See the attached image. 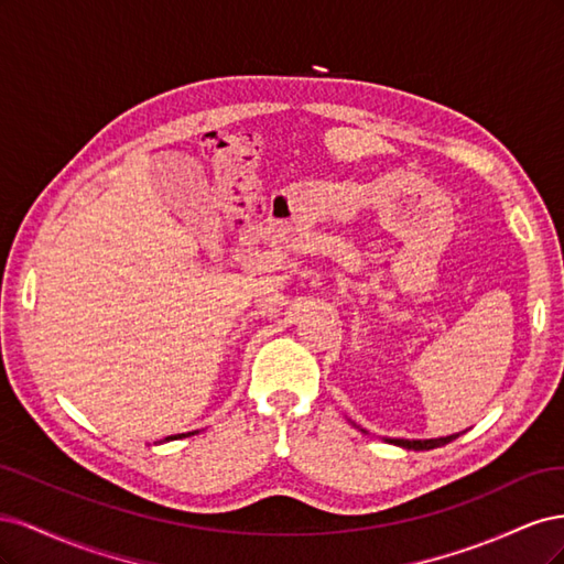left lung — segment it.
Segmentation results:
<instances>
[{
    "mask_svg": "<svg viewBox=\"0 0 564 564\" xmlns=\"http://www.w3.org/2000/svg\"><path fill=\"white\" fill-rule=\"evenodd\" d=\"M456 435H447V437H435V440H400V437H386V442H390V445H398V447H404V449H414V452H423V449H435V447H442L447 445V442L456 440Z\"/></svg>",
    "mask_w": 564,
    "mask_h": 564,
    "instance_id": "8db88e82",
    "label": "left lung"
}]
</instances>
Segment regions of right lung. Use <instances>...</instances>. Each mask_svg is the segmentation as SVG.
Returning <instances> with one entry per match:
<instances>
[{
    "label": "right lung",
    "mask_w": 564,
    "mask_h": 564,
    "mask_svg": "<svg viewBox=\"0 0 564 564\" xmlns=\"http://www.w3.org/2000/svg\"><path fill=\"white\" fill-rule=\"evenodd\" d=\"M187 435H195V433H181V435H169V437H164V442H169V440H178V437H187Z\"/></svg>",
    "instance_id": "add662e5"
}]
</instances>
